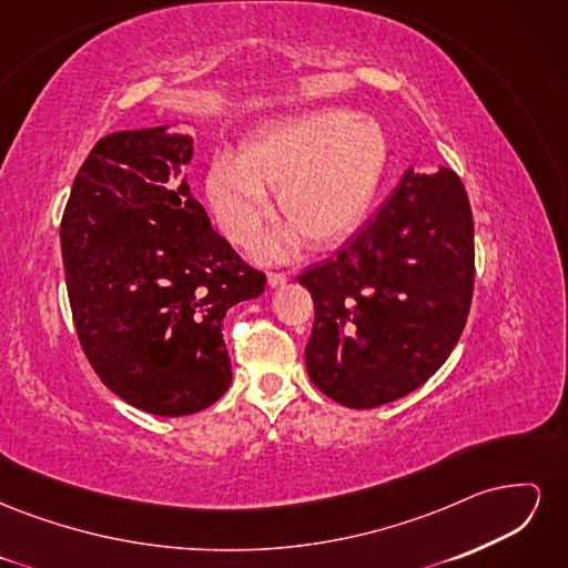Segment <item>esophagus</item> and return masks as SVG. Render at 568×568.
I'll return each mask as SVG.
<instances>
[{
    "label": "esophagus",
    "mask_w": 568,
    "mask_h": 568,
    "mask_svg": "<svg viewBox=\"0 0 568 568\" xmlns=\"http://www.w3.org/2000/svg\"><path fill=\"white\" fill-rule=\"evenodd\" d=\"M286 282V274L284 272H270L267 274V284L270 286H282Z\"/></svg>",
    "instance_id": "esophagus-1"
}]
</instances>
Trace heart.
Wrapping results in <instances>:
<instances>
[{
	"label": "heart",
	"mask_w": 568,
	"mask_h": 568,
	"mask_svg": "<svg viewBox=\"0 0 568 568\" xmlns=\"http://www.w3.org/2000/svg\"><path fill=\"white\" fill-rule=\"evenodd\" d=\"M388 163V140L372 118L326 109L251 134L236 156H215L205 194L225 234L248 244L270 213L265 189H277L288 225L265 253L284 257L298 232L315 246L346 239L365 217Z\"/></svg>",
	"instance_id": "heart-1"
}]
</instances>
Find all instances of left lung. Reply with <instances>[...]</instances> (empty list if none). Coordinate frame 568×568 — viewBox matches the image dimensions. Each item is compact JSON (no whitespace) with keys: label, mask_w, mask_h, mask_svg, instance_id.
<instances>
[{"label":"left lung","mask_w":568,"mask_h":568,"mask_svg":"<svg viewBox=\"0 0 568 568\" xmlns=\"http://www.w3.org/2000/svg\"><path fill=\"white\" fill-rule=\"evenodd\" d=\"M474 217L457 173L407 170L348 246L298 282L315 303L305 367L332 400L369 409L432 379L474 294Z\"/></svg>","instance_id":"1"}]
</instances>
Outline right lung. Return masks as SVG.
Masks as SVG:
<instances>
[{
	"instance_id": "1",
	"label": "right lung",
	"mask_w": 568,
	"mask_h": 568,
	"mask_svg": "<svg viewBox=\"0 0 568 568\" xmlns=\"http://www.w3.org/2000/svg\"><path fill=\"white\" fill-rule=\"evenodd\" d=\"M192 136L111 132L80 165L61 217L65 288L80 346L118 398L151 415L211 407L232 384L222 317L257 298L242 261L178 175Z\"/></svg>"
}]
</instances>
